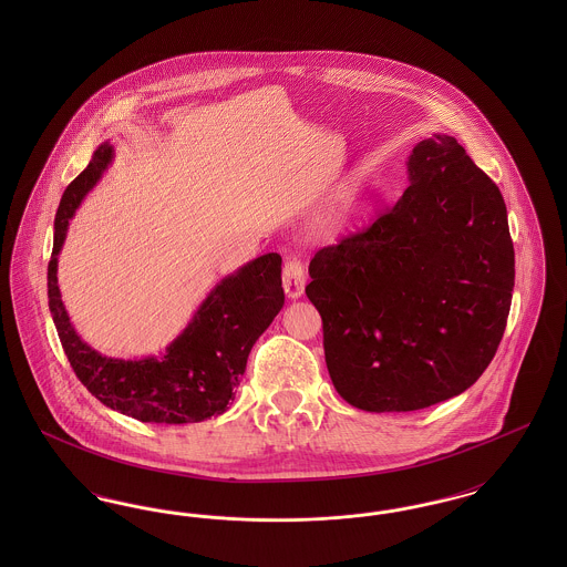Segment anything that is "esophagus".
<instances>
[{"label": "esophagus", "instance_id": "34e87169", "mask_svg": "<svg viewBox=\"0 0 567 567\" xmlns=\"http://www.w3.org/2000/svg\"><path fill=\"white\" fill-rule=\"evenodd\" d=\"M282 287H285V293L296 299V297L303 293V287H306V270H303V264L299 259H287L285 261V268H282Z\"/></svg>", "mask_w": 567, "mask_h": 567}]
</instances>
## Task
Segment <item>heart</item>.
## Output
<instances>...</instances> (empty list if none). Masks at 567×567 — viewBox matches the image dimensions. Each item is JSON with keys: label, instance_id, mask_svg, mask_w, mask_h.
<instances>
[{"label": "heart", "instance_id": "b5f03b06", "mask_svg": "<svg viewBox=\"0 0 567 567\" xmlns=\"http://www.w3.org/2000/svg\"><path fill=\"white\" fill-rule=\"evenodd\" d=\"M336 229V220H329V223H324V231H333Z\"/></svg>", "mask_w": 567, "mask_h": 567}]
</instances>
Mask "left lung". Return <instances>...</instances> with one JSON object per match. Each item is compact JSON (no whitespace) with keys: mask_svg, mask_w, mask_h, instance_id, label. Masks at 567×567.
<instances>
[{"mask_svg":"<svg viewBox=\"0 0 567 567\" xmlns=\"http://www.w3.org/2000/svg\"><path fill=\"white\" fill-rule=\"evenodd\" d=\"M410 187L324 246L306 296L323 319L336 391L365 412H410L470 389L502 342L514 289L504 197L451 135L408 157Z\"/></svg>","mask_w":567,"mask_h":567,"instance_id":"8db88e82","label":"left lung"}]
</instances>
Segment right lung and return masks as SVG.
<instances>
[{"instance_id": "right-lung-1", "label": "right lung", "mask_w": 567, "mask_h": 567, "mask_svg": "<svg viewBox=\"0 0 567 567\" xmlns=\"http://www.w3.org/2000/svg\"><path fill=\"white\" fill-rule=\"evenodd\" d=\"M110 162L112 146L104 142L86 169L70 183L54 216L49 308L61 347L91 395L142 423L183 425L223 414L236 395L248 352L285 303L282 259L278 252H268L223 278L162 357L125 361L93 351L70 323L61 301L56 255L70 218Z\"/></svg>"}]
</instances>
